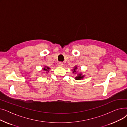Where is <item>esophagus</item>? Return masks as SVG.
Segmentation results:
<instances>
[{
    "instance_id": "obj_1",
    "label": "esophagus",
    "mask_w": 127,
    "mask_h": 127,
    "mask_svg": "<svg viewBox=\"0 0 127 127\" xmlns=\"http://www.w3.org/2000/svg\"><path fill=\"white\" fill-rule=\"evenodd\" d=\"M63 65H64V64L62 62H59L58 66H59V67H63Z\"/></svg>"
}]
</instances>
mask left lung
<instances>
[{
  "mask_svg": "<svg viewBox=\"0 0 127 127\" xmlns=\"http://www.w3.org/2000/svg\"><path fill=\"white\" fill-rule=\"evenodd\" d=\"M76 69H77V66H75L74 67V68L73 69V70H72L73 74H74V73H75V74H76ZM83 78H84V76H83L82 74H80V73H79V74H78L77 76L75 77V79L77 80H80L82 79Z\"/></svg>",
  "mask_w": 127,
  "mask_h": 127,
  "instance_id": "left-lung-1",
  "label": "left lung"
}]
</instances>
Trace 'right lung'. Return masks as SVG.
<instances>
[{"instance_id": "add662e5", "label": "right lung", "mask_w": 127, "mask_h": 127, "mask_svg": "<svg viewBox=\"0 0 127 127\" xmlns=\"http://www.w3.org/2000/svg\"><path fill=\"white\" fill-rule=\"evenodd\" d=\"M43 69L45 71V72H48L49 71V70L50 69V68L49 67H47V66H45L44 68H43Z\"/></svg>"}]
</instances>
